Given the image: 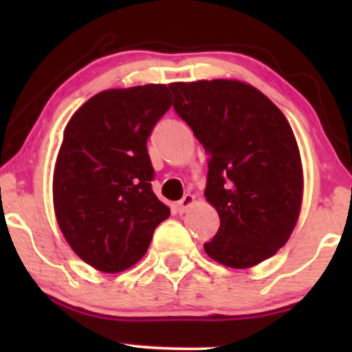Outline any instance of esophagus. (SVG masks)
<instances>
[{
    "mask_svg": "<svg viewBox=\"0 0 352 352\" xmlns=\"http://www.w3.org/2000/svg\"><path fill=\"white\" fill-rule=\"evenodd\" d=\"M193 201H195V197H193L192 193H187V195H184V199H182L179 204H177V212L185 213L190 207H192Z\"/></svg>",
    "mask_w": 352,
    "mask_h": 352,
    "instance_id": "1",
    "label": "esophagus"
}]
</instances>
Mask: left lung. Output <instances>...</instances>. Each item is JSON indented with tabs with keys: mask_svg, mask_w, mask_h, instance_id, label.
I'll return each mask as SVG.
<instances>
[{
	"mask_svg": "<svg viewBox=\"0 0 352 352\" xmlns=\"http://www.w3.org/2000/svg\"><path fill=\"white\" fill-rule=\"evenodd\" d=\"M173 109L208 159L205 199L220 228L205 252L245 270L292 236L302 204V165L293 129L263 92L235 79L172 82Z\"/></svg>",
	"mask_w": 352,
	"mask_h": 352,
	"instance_id": "obj_1",
	"label": "left lung"
}]
</instances>
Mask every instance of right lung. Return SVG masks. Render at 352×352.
Segmentation results:
<instances>
[{"mask_svg": "<svg viewBox=\"0 0 352 352\" xmlns=\"http://www.w3.org/2000/svg\"><path fill=\"white\" fill-rule=\"evenodd\" d=\"M172 106L165 84L107 89L64 129L52 175L58 225L82 261L102 273L134 266L170 208L152 192L147 139Z\"/></svg>", "mask_w": 352, "mask_h": 352, "instance_id": "right-lung-1", "label": "right lung"}]
</instances>
